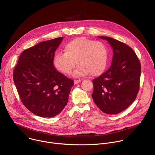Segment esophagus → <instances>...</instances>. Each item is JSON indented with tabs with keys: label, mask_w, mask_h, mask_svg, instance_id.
I'll use <instances>...</instances> for the list:
<instances>
[{
	"label": "esophagus",
	"mask_w": 155,
	"mask_h": 155,
	"mask_svg": "<svg viewBox=\"0 0 155 155\" xmlns=\"http://www.w3.org/2000/svg\"><path fill=\"white\" fill-rule=\"evenodd\" d=\"M80 81H81L80 80H74V84H77L79 83Z\"/></svg>",
	"instance_id": "obj_1"
}]
</instances>
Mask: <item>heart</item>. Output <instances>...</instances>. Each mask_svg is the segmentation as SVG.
<instances>
[{
    "label": "heart",
    "instance_id": "obj_1",
    "mask_svg": "<svg viewBox=\"0 0 155 155\" xmlns=\"http://www.w3.org/2000/svg\"><path fill=\"white\" fill-rule=\"evenodd\" d=\"M64 53H57L53 58L54 68L64 75L70 74L77 64L73 75L75 77L98 76L105 70L108 51L105 44L79 37L69 41L64 47ZM76 63H75V62Z\"/></svg>",
    "mask_w": 155,
    "mask_h": 155
}]
</instances>
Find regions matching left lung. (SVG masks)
Returning <instances> with one entry per match:
<instances>
[{
    "instance_id": "8db88e82",
    "label": "left lung",
    "mask_w": 155,
    "mask_h": 155,
    "mask_svg": "<svg viewBox=\"0 0 155 155\" xmlns=\"http://www.w3.org/2000/svg\"><path fill=\"white\" fill-rule=\"evenodd\" d=\"M99 38L108 41L114 55L110 68L93 80L92 97L103 112L117 114L126 109L137 96L140 62L134 50L125 43L108 37Z\"/></svg>"
}]
</instances>
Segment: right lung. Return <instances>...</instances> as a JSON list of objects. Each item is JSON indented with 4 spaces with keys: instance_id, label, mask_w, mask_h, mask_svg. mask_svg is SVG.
I'll return each mask as SVG.
<instances>
[{
    "instance_id": "obj_1",
    "label": "right lung",
    "mask_w": 155,
    "mask_h": 155,
    "mask_svg": "<svg viewBox=\"0 0 155 155\" xmlns=\"http://www.w3.org/2000/svg\"><path fill=\"white\" fill-rule=\"evenodd\" d=\"M62 37L44 41L25 50L13 71V80L21 101L34 114L51 118L67 105L74 81L53 65L54 53Z\"/></svg>"
}]
</instances>
